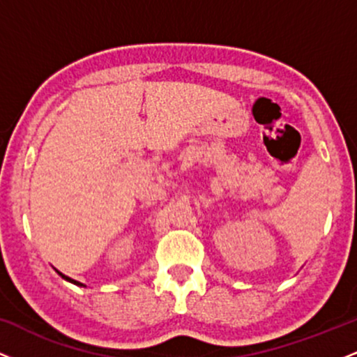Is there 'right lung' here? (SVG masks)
<instances>
[{
  "mask_svg": "<svg viewBox=\"0 0 357 357\" xmlns=\"http://www.w3.org/2000/svg\"><path fill=\"white\" fill-rule=\"evenodd\" d=\"M56 270V268H55ZM56 273H59V275L63 278V280H67V282H70V284H73V285H79V287H85L84 284H82V282H79V280H73V278H70V277H67V275H63V273L61 272H59V270H56Z\"/></svg>",
  "mask_w": 357,
  "mask_h": 357,
  "instance_id": "1",
  "label": "right lung"
}]
</instances>
